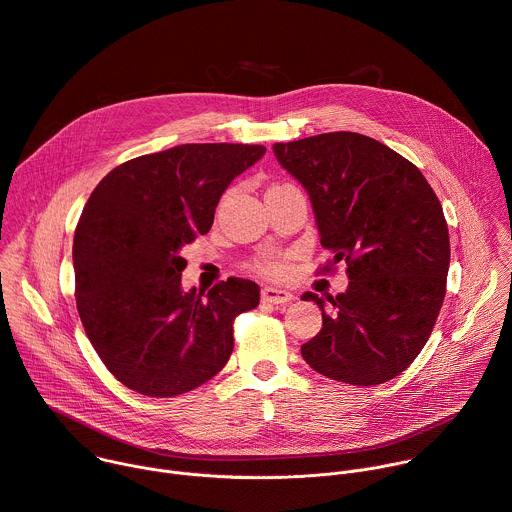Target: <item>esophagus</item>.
Returning <instances> with one entry per match:
<instances>
[{"label":"esophagus","instance_id":"1","mask_svg":"<svg viewBox=\"0 0 512 512\" xmlns=\"http://www.w3.org/2000/svg\"><path fill=\"white\" fill-rule=\"evenodd\" d=\"M261 300L265 304H287V302L294 300V296H291L289 291L279 289V287H263L261 289Z\"/></svg>","mask_w":512,"mask_h":512}]
</instances>
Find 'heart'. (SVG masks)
Returning <instances> with one entry per match:
<instances>
[{
	"mask_svg": "<svg viewBox=\"0 0 512 512\" xmlns=\"http://www.w3.org/2000/svg\"><path fill=\"white\" fill-rule=\"evenodd\" d=\"M259 271L267 273V275H281L283 273V263L281 261H275V259H261L257 265H255Z\"/></svg>",
	"mask_w": 512,
	"mask_h": 512,
	"instance_id": "1",
	"label": "heart"
}]
</instances>
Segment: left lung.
<instances>
[{"mask_svg": "<svg viewBox=\"0 0 512 512\" xmlns=\"http://www.w3.org/2000/svg\"><path fill=\"white\" fill-rule=\"evenodd\" d=\"M273 152L310 196L320 243L332 253L328 269L342 261L350 279L336 298L302 296L322 310L304 360L348 385L395 379L444 304L450 235L440 200L419 168L367 135L320 133L275 143Z\"/></svg>", "mask_w": 512, "mask_h": 512, "instance_id": "8db88e82", "label": "left lung"}]
</instances>
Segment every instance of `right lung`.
Wrapping results in <instances>:
<instances>
[{
  "label": "right lung",
  "mask_w": 512,
  "mask_h": 512,
  "mask_svg": "<svg viewBox=\"0 0 512 512\" xmlns=\"http://www.w3.org/2000/svg\"><path fill=\"white\" fill-rule=\"evenodd\" d=\"M263 145L184 143L113 168L89 196L72 243L77 310L109 373L148 397L188 393L221 371L233 322L259 285L229 277L182 289L180 249L206 235L229 184Z\"/></svg>",
  "instance_id": "right-lung-1"
}]
</instances>
